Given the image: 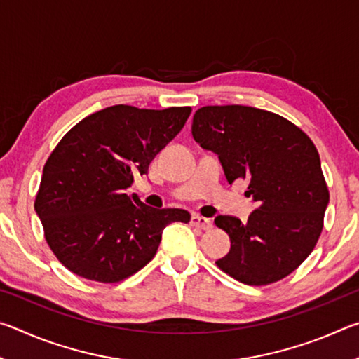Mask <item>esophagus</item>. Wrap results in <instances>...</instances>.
<instances>
[{"mask_svg":"<svg viewBox=\"0 0 359 359\" xmlns=\"http://www.w3.org/2000/svg\"><path fill=\"white\" fill-rule=\"evenodd\" d=\"M191 226L199 228V229H203V231H209L212 228V222L209 220V218H205V217L193 215L191 217Z\"/></svg>","mask_w":359,"mask_h":359,"instance_id":"esophagus-1","label":"esophagus"}]
</instances>
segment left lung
<instances>
[{
	"mask_svg": "<svg viewBox=\"0 0 359 359\" xmlns=\"http://www.w3.org/2000/svg\"><path fill=\"white\" fill-rule=\"evenodd\" d=\"M191 135L218 155L229 184L248 182L245 196L258 204L247 223L215 218L231 241L217 266L253 287L290 276L317 245L330 203L312 139L282 115L241 104L198 109Z\"/></svg>",
	"mask_w": 359,
	"mask_h": 359,
	"instance_id": "obj_1",
	"label": "left lung"
}]
</instances>
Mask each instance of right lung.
<instances>
[{"mask_svg":"<svg viewBox=\"0 0 359 359\" xmlns=\"http://www.w3.org/2000/svg\"><path fill=\"white\" fill-rule=\"evenodd\" d=\"M190 114L188 106L117 104L88 115L62 137L44 165L34 210L65 267L93 282H121L155 257L169 223L190 222L184 209H154L125 193Z\"/></svg>","mask_w":359,"mask_h":359,"instance_id":"add662e5","label":"right lung"}]
</instances>
